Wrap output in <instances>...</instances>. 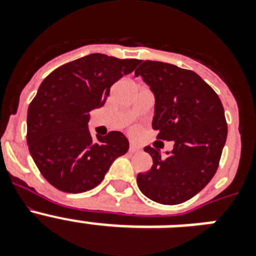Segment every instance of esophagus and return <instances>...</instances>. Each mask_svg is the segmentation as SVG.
<instances>
[{"label":"esophagus","mask_w":256,"mask_h":256,"mask_svg":"<svg viewBox=\"0 0 256 256\" xmlns=\"http://www.w3.org/2000/svg\"><path fill=\"white\" fill-rule=\"evenodd\" d=\"M137 151H140L138 146L134 144H130V152H137Z\"/></svg>","instance_id":"obj_1"}]
</instances>
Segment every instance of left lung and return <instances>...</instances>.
I'll list each match as a JSON object with an SVG mask.
<instances>
[{
    "label": "left lung",
    "mask_w": 256,
    "mask_h": 256,
    "mask_svg": "<svg viewBox=\"0 0 256 256\" xmlns=\"http://www.w3.org/2000/svg\"><path fill=\"white\" fill-rule=\"evenodd\" d=\"M155 96L152 128L173 141L170 152L146 146L152 166L137 176L144 196L164 205L190 200L210 182L227 140L224 108L200 76L176 65L146 60L134 72Z\"/></svg>",
    "instance_id": "left-lung-1"
}]
</instances>
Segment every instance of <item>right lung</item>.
Here are the masks:
<instances>
[{"mask_svg": "<svg viewBox=\"0 0 256 256\" xmlns=\"http://www.w3.org/2000/svg\"><path fill=\"white\" fill-rule=\"evenodd\" d=\"M140 64L137 58L91 54L46 76L28 108L26 142L40 174L68 194L92 190L116 158L130 148L122 132L88 130L90 112L106 102L110 88Z\"/></svg>", "mask_w": 256, "mask_h": 256, "instance_id": "right-lung-1", "label": "right lung"}]
</instances>
